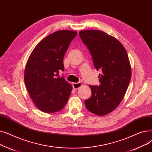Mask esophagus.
I'll return each mask as SVG.
<instances>
[{"label":"esophagus","mask_w":152,"mask_h":152,"mask_svg":"<svg viewBox=\"0 0 152 152\" xmlns=\"http://www.w3.org/2000/svg\"><path fill=\"white\" fill-rule=\"evenodd\" d=\"M82 86V83L81 82H78V83H73V89L76 90L78 89L79 87Z\"/></svg>","instance_id":"1"}]
</instances>
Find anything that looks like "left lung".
Here are the masks:
<instances>
[{
  "label": "left lung",
  "mask_w": 152,
  "mask_h": 152,
  "mask_svg": "<svg viewBox=\"0 0 152 152\" xmlns=\"http://www.w3.org/2000/svg\"><path fill=\"white\" fill-rule=\"evenodd\" d=\"M83 43L92 55L95 68L100 70V84L89 87L92 96L85 100L91 113L106 115L117 108L124 98L131 78L128 55L121 43L99 30L79 31Z\"/></svg>",
  "instance_id": "left-lung-1"
}]
</instances>
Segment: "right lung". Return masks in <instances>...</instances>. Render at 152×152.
<instances>
[{
	"label": "right lung",
	"mask_w": 152,
	"mask_h": 152,
	"mask_svg": "<svg viewBox=\"0 0 152 152\" xmlns=\"http://www.w3.org/2000/svg\"><path fill=\"white\" fill-rule=\"evenodd\" d=\"M76 35V31H56L42 39L29 56L25 83L35 105L43 112H57L68 102L72 86L59 72L64 71V55Z\"/></svg>",
	"instance_id": "1"
}]
</instances>
